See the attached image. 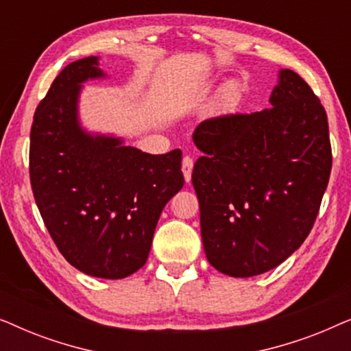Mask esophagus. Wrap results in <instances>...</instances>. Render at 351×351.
<instances>
[{
    "label": "esophagus",
    "instance_id": "esophagus-1",
    "mask_svg": "<svg viewBox=\"0 0 351 351\" xmlns=\"http://www.w3.org/2000/svg\"><path fill=\"white\" fill-rule=\"evenodd\" d=\"M191 171H193V158L185 156L184 160H182V172H184L186 182L191 180Z\"/></svg>",
    "mask_w": 351,
    "mask_h": 351
}]
</instances>
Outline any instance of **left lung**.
Wrapping results in <instances>:
<instances>
[{
  "instance_id": "obj_1",
  "label": "left lung",
  "mask_w": 351,
  "mask_h": 351,
  "mask_svg": "<svg viewBox=\"0 0 351 351\" xmlns=\"http://www.w3.org/2000/svg\"><path fill=\"white\" fill-rule=\"evenodd\" d=\"M271 107L199 123L203 156L191 182L199 201L201 238L215 270L262 275L302 246L328 186V117L295 71L281 69Z\"/></svg>"
}]
</instances>
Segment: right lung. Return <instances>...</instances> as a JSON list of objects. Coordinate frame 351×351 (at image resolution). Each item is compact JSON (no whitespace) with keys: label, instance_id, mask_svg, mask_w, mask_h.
I'll list each match as a JSON object with an SVG mask.
<instances>
[{"label":"right lung","instance_id":"1","mask_svg":"<svg viewBox=\"0 0 351 351\" xmlns=\"http://www.w3.org/2000/svg\"><path fill=\"white\" fill-rule=\"evenodd\" d=\"M100 57L60 71L30 132V182L47 232L76 270L121 280L145 265L167 201L184 186L182 152L150 155L81 123L84 83L105 80Z\"/></svg>","mask_w":351,"mask_h":351}]
</instances>
